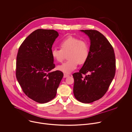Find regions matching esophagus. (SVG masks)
<instances>
[{"instance_id":"34e87169","label":"esophagus","mask_w":132,"mask_h":132,"mask_svg":"<svg viewBox=\"0 0 132 132\" xmlns=\"http://www.w3.org/2000/svg\"><path fill=\"white\" fill-rule=\"evenodd\" d=\"M69 76V75L68 74H64V76H63V77L64 78H66V77H68Z\"/></svg>"}]
</instances>
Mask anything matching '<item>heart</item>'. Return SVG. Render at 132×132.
<instances>
[{
	"mask_svg": "<svg viewBox=\"0 0 132 132\" xmlns=\"http://www.w3.org/2000/svg\"><path fill=\"white\" fill-rule=\"evenodd\" d=\"M60 49L54 48L51 51L52 56L56 61L61 62L67 55L69 59L65 62L57 67V69L64 73L69 74L74 71L78 65L84 64L87 60L89 53L88 43L83 40L69 36L62 40Z\"/></svg>",
	"mask_w": 132,
	"mask_h": 132,
	"instance_id": "b5f03b06",
	"label": "heart"
}]
</instances>
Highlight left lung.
Masks as SVG:
<instances>
[{
    "instance_id": "obj_1",
    "label": "left lung",
    "mask_w": 132,
    "mask_h": 132,
    "mask_svg": "<svg viewBox=\"0 0 132 132\" xmlns=\"http://www.w3.org/2000/svg\"><path fill=\"white\" fill-rule=\"evenodd\" d=\"M80 31L88 36L90 46L87 61L79 72L73 74V93L79 102L90 103L108 90L115 75L116 59L112 46L103 35L95 30Z\"/></svg>"
}]
</instances>
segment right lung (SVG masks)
Here are the masks:
<instances>
[{
  "mask_svg": "<svg viewBox=\"0 0 132 132\" xmlns=\"http://www.w3.org/2000/svg\"><path fill=\"white\" fill-rule=\"evenodd\" d=\"M59 36L53 29H37L20 46L16 57V76L25 94L32 100L45 103L53 100L63 76L55 68L51 51Z\"/></svg>",
  "mask_w": 132,
  "mask_h": 132,
  "instance_id": "1",
  "label": "right lung"
}]
</instances>
